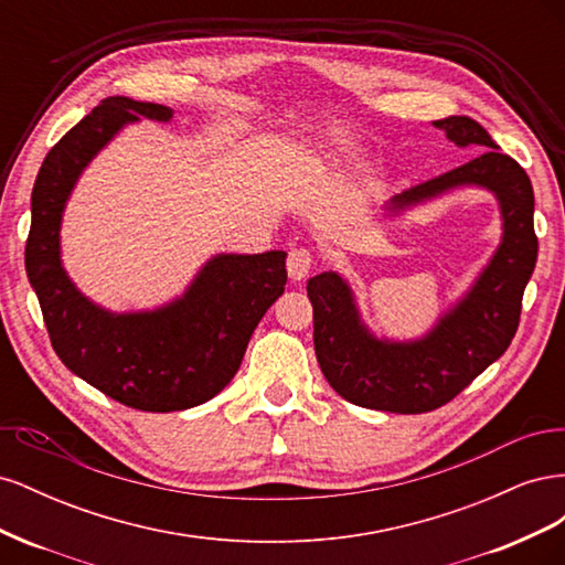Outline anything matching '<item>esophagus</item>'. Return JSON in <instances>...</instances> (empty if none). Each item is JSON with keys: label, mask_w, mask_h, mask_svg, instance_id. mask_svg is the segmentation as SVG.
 Wrapping results in <instances>:
<instances>
[{"label": "esophagus", "mask_w": 565, "mask_h": 565, "mask_svg": "<svg viewBox=\"0 0 565 565\" xmlns=\"http://www.w3.org/2000/svg\"><path fill=\"white\" fill-rule=\"evenodd\" d=\"M313 268V252L309 247H292L287 254V273L292 280H303Z\"/></svg>", "instance_id": "esophagus-1"}]
</instances>
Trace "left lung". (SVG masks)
<instances>
[{"label": "left lung", "instance_id": "obj_1", "mask_svg": "<svg viewBox=\"0 0 565 565\" xmlns=\"http://www.w3.org/2000/svg\"><path fill=\"white\" fill-rule=\"evenodd\" d=\"M457 146L483 150L467 164L407 188L391 200L398 212L457 185L476 183L500 200L504 235L471 292L419 341L374 339L358 318L349 285L320 273L306 285L313 306V344L324 380L353 405L419 415L450 403L509 349L521 320L523 289L537 262L535 195L525 169L500 152L488 131L465 115L436 119Z\"/></svg>", "mask_w": 565, "mask_h": 565}]
</instances>
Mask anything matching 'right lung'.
<instances>
[{
	"label": "right lung",
	"instance_id": "add662e5",
	"mask_svg": "<svg viewBox=\"0 0 565 565\" xmlns=\"http://www.w3.org/2000/svg\"><path fill=\"white\" fill-rule=\"evenodd\" d=\"M172 110L110 96L46 152L32 188L25 270L63 365L113 401L174 413L214 398L243 363L256 324L285 292V252L218 254L174 303L115 316L84 299L61 266L63 204L79 172L127 122Z\"/></svg>",
	"mask_w": 565,
	"mask_h": 565
}]
</instances>
